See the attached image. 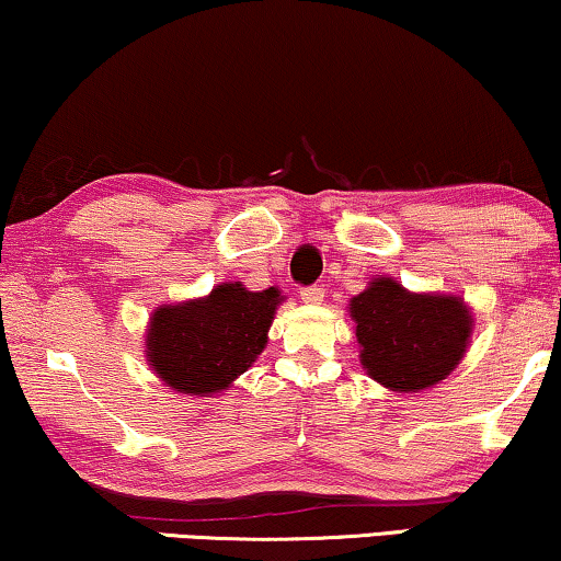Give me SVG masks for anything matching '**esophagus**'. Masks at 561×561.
I'll use <instances>...</instances> for the list:
<instances>
[{"mask_svg": "<svg viewBox=\"0 0 561 561\" xmlns=\"http://www.w3.org/2000/svg\"><path fill=\"white\" fill-rule=\"evenodd\" d=\"M299 299H302L305 305H322V299H325V289L305 287V289H299Z\"/></svg>", "mask_w": 561, "mask_h": 561, "instance_id": "obj_1", "label": "esophagus"}]
</instances>
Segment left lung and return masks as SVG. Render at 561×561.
<instances>
[{"label": "left lung", "instance_id": "obj_1", "mask_svg": "<svg viewBox=\"0 0 561 561\" xmlns=\"http://www.w3.org/2000/svg\"><path fill=\"white\" fill-rule=\"evenodd\" d=\"M360 366L397 393L435 389L465 358L472 337V307L460 295L409 291L378 274L351 297Z\"/></svg>", "mask_w": 561, "mask_h": 561}]
</instances>
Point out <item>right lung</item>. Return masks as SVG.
Listing matches in <instances>:
<instances>
[{
    "label": "right lung",
    "mask_w": 561,
    "mask_h": 561,
    "mask_svg": "<svg viewBox=\"0 0 561 561\" xmlns=\"http://www.w3.org/2000/svg\"><path fill=\"white\" fill-rule=\"evenodd\" d=\"M282 302L277 287L220 282L205 297L160 305L145 335L149 368L172 391L218 397L262 356Z\"/></svg>",
    "instance_id": "1"
}]
</instances>
